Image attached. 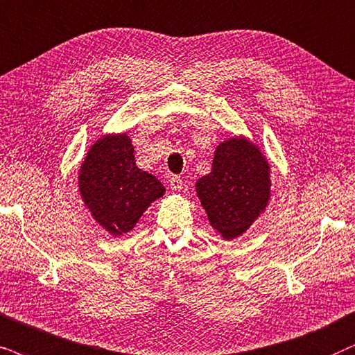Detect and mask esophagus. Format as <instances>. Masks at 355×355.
Here are the masks:
<instances>
[{"mask_svg": "<svg viewBox=\"0 0 355 355\" xmlns=\"http://www.w3.org/2000/svg\"><path fill=\"white\" fill-rule=\"evenodd\" d=\"M168 183H170V188H172L173 191H180L183 188V180H182V177H178V175H172Z\"/></svg>", "mask_w": 355, "mask_h": 355, "instance_id": "obj_1", "label": "esophagus"}]
</instances>
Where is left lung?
Wrapping results in <instances>:
<instances>
[{"label":"left lung","instance_id":"obj_1","mask_svg":"<svg viewBox=\"0 0 355 355\" xmlns=\"http://www.w3.org/2000/svg\"><path fill=\"white\" fill-rule=\"evenodd\" d=\"M211 226L234 239L260 216L270 198V165L257 146L231 137L216 147L213 168L196 182Z\"/></svg>","mask_w":355,"mask_h":355}]
</instances>
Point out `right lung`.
Segmentation results:
<instances>
[{
  "mask_svg": "<svg viewBox=\"0 0 355 355\" xmlns=\"http://www.w3.org/2000/svg\"><path fill=\"white\" fill-rule=\"evenodd\" d=\"M78 187L92 216L113 236L131 231L152 201L165 193L154 175L136 165L128 134L98 139L80 168Z\"/></svg>",
  "mask_w": 355,
  "mask_h": 355,
  "instance_id": "right-lung-1",
  "label": "right lung"
}]
</instances>
